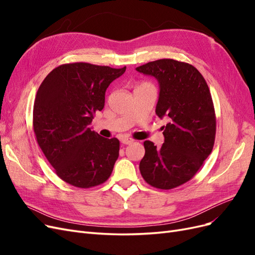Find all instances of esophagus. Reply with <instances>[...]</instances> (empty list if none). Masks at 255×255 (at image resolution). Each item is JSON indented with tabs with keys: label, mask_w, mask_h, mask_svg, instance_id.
Instances as JSON below:
<instances>
[{
	"label": "esophagus",
	"mask_w": 255,
	"mask_h": 255,
	"mask_svg": "<svg viewBox=\"0 0 255 255\" xmlns=\"http://www.w3.org/2000/svg\"><path fill=\"white\" fill-rule=\"evenodd\" d=\"M134 140L132 139V138H129V137H125V138H122L121 139V142L123 143V144H129V143H132Z\"/></svg>",
	"instance_id": "esophagus-1"
}]
</instances>
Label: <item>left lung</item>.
Here are the masks:
<instances>
[{"label": "left lung", "instance_id": "8db88e82", "mask_svg": "<svg viewBox=\"0 0 255 255\" xmlns=\"http://www.w3.org/2000/svg\"><path fill=\"white\" fill-rule=\"evenodd\" d=\"M136 70L159 84L155 113L168 117L160 148L145 140L139 164L143 180L158 189H172L191 180L213 150L216 115L206 81L197 69L174 59H158Z\"/></svg>", "mask_w": 255, "mask_h": 255}]
</instances>
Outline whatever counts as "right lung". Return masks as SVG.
Instances as JSON below:
<instances>
[{"mask_svg": "<svg viewBox=\"0 0 255 255\" xmlns=\"http://www.w3.org/2000/svg\"><path fill=\"white\" fill-rule=\"evenodd\" d=\"M126 69L88 63L60 65L37 91L33 111L37 142L56 174L72 186H97L113 172L120 142L101 137L89 125L103 110L107 87Z\"/></svg>", "mask_w": 255, "mask_h": 255, "instance_id": "add662e5", "label": "right lung"}]
</instances>
